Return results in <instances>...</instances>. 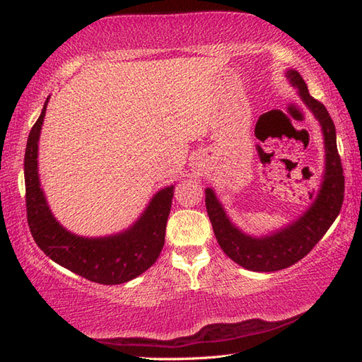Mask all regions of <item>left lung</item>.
Instances as JSON below:
<instances>
[{
  "label": "left lung",
  "mask_w": 362,
  "mask_h": 362,
  "mask_svg": "<svg viewBox=\"0 0 362 362\" xmlns=\"http://www.w3.org/2000/svg\"><path fill=\"white\" fill-rule=\"evenodd\" d=\"M299 91L300 100L312 110L321 124L325 137L326 168L320 192L307 212L286 228L275 231L264 238H252L235 228L216 199L212 188H206V207L210 223H212L215 238L223 252L239 266L255 272H274L293 266L300 261L331 228L341 209L345 192L344 169L337 152L336 127L326 107L308 93V88L298 71H286Z\"/></svg>",
  "instance_id": "8db88e82"
}]
</instances>
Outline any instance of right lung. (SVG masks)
I'll use <instances>...</instances> for the list:
<instances>
[{"mask_svg":"<svg viewBox=\"0 0 362 362\" xmlns=\"http://www.w3.org/2000/svg\"><path fill=\"white\" fill-rule=\"evenodd\" d=\"M30 131L25 150L26 218L37 247L57 264L101 285H120L155 264L164 245L166 223L174 198V185L156 193L133 226L107 238H82L55 220L45 201L37 174V142L45 115Z\"/></svg>","mask_w":362,"mask_h":362,"instance_id":"obj_1","label":"right lung"}]
</instances>
